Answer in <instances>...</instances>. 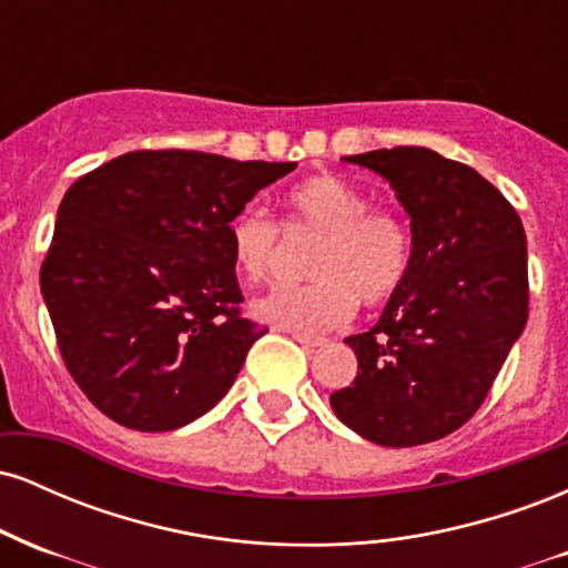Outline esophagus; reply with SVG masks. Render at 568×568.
Wrapping results in <instances>:
<instances>
[{
    "label": "esophagus",
    "instance_id": "34e87169",
    "mask_svg": "<svg viewBox=\"0 0 568 568\" xmlns=\"http://www.w3.org/2000/svg\"><path fill=\"white\" fill-rule=\"evenodd\" d=\"M293 338H296L298 344H304V347H323L328 338L325 336H315V334H298V331H293Z\"/></svg>",
    "mask_w": 568,
    "mask_h": 568
}]
</instances>
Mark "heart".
Returning <instances> with one entry per match:
<instances>
[{
	"instance_id": "b5f03b06",
	"label": "heart",
	"mask_w": 568,
	"mask_h": 568,
	"mask_svg": "<svg viewBox=\"0 0 568 568\" xmlns=\"http://www.w3.org/2000/svg\"><path fill=\"white\" fill-rule=\"evenodd\" d=\"M283 224L262 202L234 213L226 237L234 270L247 283L272 277L288 237H317L306 258L312 280L277 285L253 302V315L298 334L331 331L363 304H382L406 283L410 234L406 221L384 205H371L361 186L338 175H312L285 194Z\"/></svg>"
}]
</instances>
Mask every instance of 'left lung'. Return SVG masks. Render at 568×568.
<instances>
[{
  "label": "left lung",
  "instance_id": "8db88e82",
  "mask_svg": "<svg viewBox=\"0 0 568 568\" xmlns=\"http://www.w3.org/2000/svg\"><path fill=\"white\" fill-rule=\"evenodd\" d=\"M389 181L410 216V270L366 334L344 338L357 376L336 416L379 446L452 435L484 406L529 321L526 232L505 194L425 146L347 158Z\"/></svg>",
  "mask_w": 568,
  "mask_h": 568
}]
</instances>
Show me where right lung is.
Wrapping results in <instances>:
<instances>
[{
	"label": "right lung",
	"instance_id": "1",
	"mask_svg": "<svg viewBox=\"0 0 568 568\" xmlns=\"http://www.w3.org/2000/svg\"><path fill=\"white\" fill-rule=\"evenodd\" d=\"M293 168L141 149L69 186L39 285L63 366L103 416L165 433L226 395L270 331L243 315L226 226Z\"/></svg>",
	"mask_w": 568,
	"mask_h": 568
}]
</instances>
